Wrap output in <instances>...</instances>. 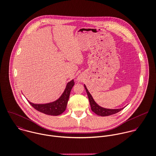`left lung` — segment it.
Segmentation results:
<instances>
[{
	"label": "left lung",
	"instance_id": "8db88e82",
	"mask_svg": "<svg viewBox=\"0 0 156 156\" xmlns=\"http://www.w3.org/2000/svg\"><path fill=\"white\" fill-rule=\"evenodd\" d=\"M84 87L85 88V90L87 91V95L88 97V99H89V102L90 104L91 110L98 115L104 117V116H108L110 115H112V114H114L120 111L122 109H123L125 107V106L124 108H119V109H109V108H105L104 107H102L94 101L93 96H91L90 93L88 91L85 85H84Z\"/></svg>",
	"mask_w": 156,
	"mask_h": 156
}]
</instances>
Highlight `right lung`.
Returning a JSON list of instances; mask_svg holds the SVG:
<instances>
[{
	"instance_id": "right-lung-1",
	"label": "right lung",
	"mask_w": 156,
	"mask_h": 156,
	"mask_svg": "<svg viewBox=\"0 0 156 156\" xmlns=\"http://www.w3.org/2000/svg\"><path fill=\"white\" fill-rule=\"evenodd\" d=\"M74 85V80H71L68 82L64 91L56 101L47 104H33L29 101L28 102L36 110L50 115H58L63 113L66 108L68 101L69 98L70 92Z\"/></svg>"
}]
</instances>
